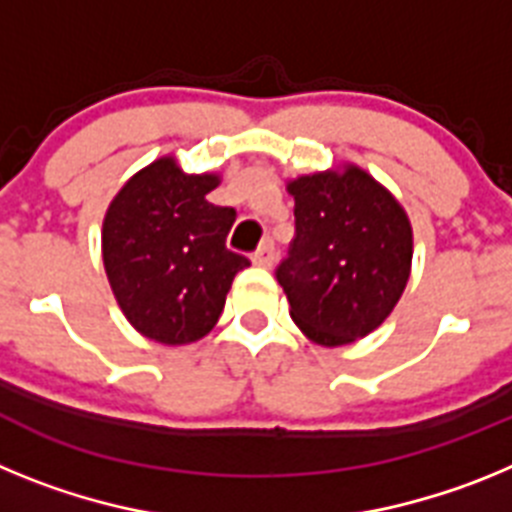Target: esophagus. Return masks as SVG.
<instances>
[{
	"label": "esophagus",
	"instance_id": "34e87169",
	"mask_svg": "<svg viewBox=\"0 0 512 512\" xmlns=\"http://www.w3.org/2000/svg\"><path fill=\"white\" fill-rule=\"evenodd\" d=\"M274 259H277V248H274V243L271 241H264L259 248H256V253H253V264L264 266V269L274 266Z\"/></svg>",
	"mask_w": 512,
	"mask_h": 512
}]
</instances>
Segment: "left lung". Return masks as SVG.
<instances>
[{"instance_id":"1","label":"left lung","mask_w":512,"mask_h":512,"mask_svg":"<svg viewBox=\"0 0 512 512\" xmlns=\"http://www.w3.org/2000/svg\"><path fill=\"white\" fill-rule=\"evenodd\" d=\"M295 238L277 279L289 315L310 341L346 346L387 320L413 264V228L377 179L359 166L297 176Z\"/></svg>"}]
</instances>
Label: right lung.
<instances>
[{
	"label": "right lung",
	"instance_id": "1",
	"mask_svg": "<svg viewBox=\"0 0 512 512\" xmlns=\"http://www.w3.org/2000/svg\"><path fill=\"white\" fill-rule=\"evenodd\" d=\"M217 174H184L171 156L117 192L102 225V259L115 300L138 333L166 346L215 328L248 259L225 248L233 207L207 202Z\"/></svg>",
	"mask_w": 512,
	"mask_h": 512
}]
</instances>
